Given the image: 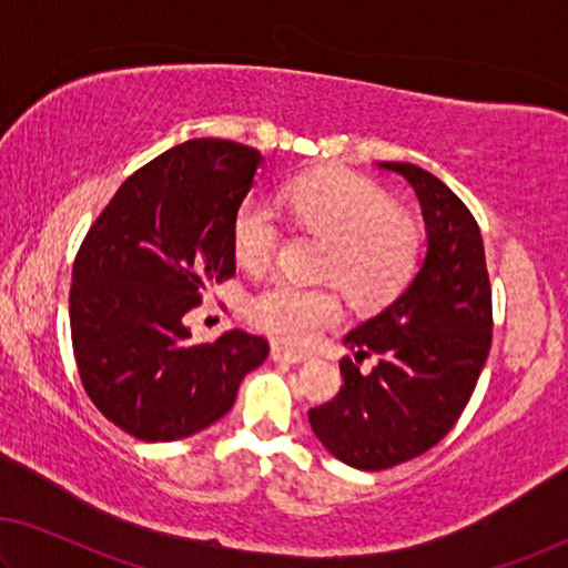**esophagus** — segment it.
<instances>
[{
  "instance_id": "1",
  "label": "esophagus",
  "mask_w": 568,
  "mask_h": 568,
  "mask_svg": "<svg viewBox=\"0 0 568 568\" xmlns=\"http://www.w3.org/2000/svg\"><path fill=\"white\" fill-rule=\"evenodd\" d=\"M270 357L275 362H287V365H301V362L308 359V354L287 349V346H281V344H273L270 346Z\"/></svg>"
}]
</instances>
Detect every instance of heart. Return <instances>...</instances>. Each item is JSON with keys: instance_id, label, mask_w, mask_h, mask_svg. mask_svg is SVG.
I'll use <instances>...</instances> for the list:
<instances>
[{"instance_id": "heart-1", "label": "heart", "mask_w": 568, "mask_h": 568, "mask_svg": "<svg viewBox=\"0 0 568 568\" xmlns=\"http://www.w3.org/2000/svg\"><path fill=\"white\" fill-rule=\"evenodd\" d=\"M287 214L306 232L328 236L318 275L342 283L359 303H383L408 281L418 262L420 234L410 216L375 183L357 175L298 181L285 189ZM281 219L252 193L234 211L232 247L242 267L260 273L281 250ZM342 316L334 291L295 281H273L247 301V318L277 342L306 346Z\"/></svg>"}]
</instances>
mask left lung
<instances>
[{"instance_id":"obj_1","label":"left lung","mask_w":568,"mask_h":568,"mask_svg":"<svg viewBox=\"0 0 568 568\" xmlns=\"http://www.w3.org/2000/svg\"><path fill=\"white\" fill-rule=\"evenodd\" d=\"M416 191L426 257L393 303L352 328L334 400L308 410L338 462L377 471L416 459L454 428L493 344V291L479 226L462 199L413 163H377ZM375 356L372 373L358 362Z\"/></svg>"}]
</instances>
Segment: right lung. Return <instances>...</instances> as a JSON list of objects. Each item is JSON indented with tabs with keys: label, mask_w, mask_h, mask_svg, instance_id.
<instances>
[{
	"label": "right lung",
	"mask_w": 568,
	"mask_h": 568,
	"mask_svg": "<svg viewBox=\"0 0 568 568\" xmlns=\"http://www.w3.org/2000/svg\"><path fill=\"white\" fill-rule=\"evenodd\" d=\"M262 155L189 140L132 173L73 262L71 338L83 390L140 442H178L234 405L270 346L240 328L193 344L185 313L234 275L232 219Z\"/></svg>",
	"instance_id": "right-lung-1"
}]
</instances>
